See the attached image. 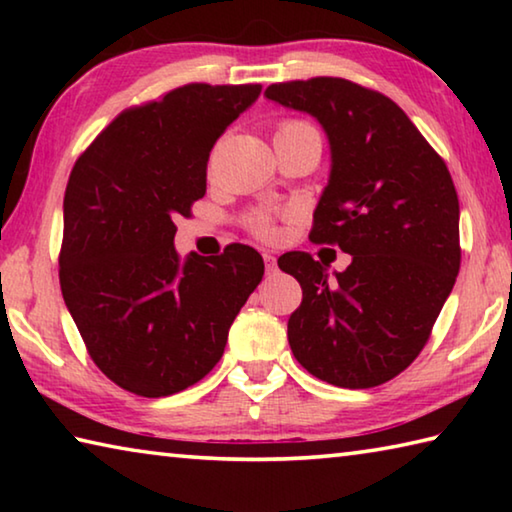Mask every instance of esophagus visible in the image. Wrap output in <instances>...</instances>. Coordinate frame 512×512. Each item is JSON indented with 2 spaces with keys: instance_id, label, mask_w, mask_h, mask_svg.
<instances>
[{
  "instance_id": "34e87169",
  "label": "esophagus",
  "mask_w": 512,
  "mask_h": 512,
  "mask_svg": "<svg viewBox=\"0 0 512 512\" xmlns=\"http://www.w3.org/2000/svg\"><path fill=\"white\" fill-rule=\"evenodd\" d=\"M264 262H266V273H275V257L271 253H264Z\"/></svg>"
}]
</instances>
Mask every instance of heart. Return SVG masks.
I'll use <instances>...</instances> for the list:
<instances>
[{
  "instance_id": "obj_1",
  "label": "heart",
  "mask_w": 512,
  "mask_h": 512,
  "mask_svg": "<svg viewBox=\"0 0 512 512\" xmlns=\"http://www.w3.org/2000/svg\"><path fill=\"white\" fill-rule=\"evenodd\" d=\"M302 126H309V124H305V121H293V119H289V121H282L277 131H291V128H302ZM250 228H253L255 235H259V237H271L273 230H275L271 216H268V214H255V216H250Z\"/></svg>"
}]
</instances>
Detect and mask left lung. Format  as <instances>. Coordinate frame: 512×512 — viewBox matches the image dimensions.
Wrapping results in <instances>:
<instances>
[{
	"label": "left lung",
	"instance_id": "left-lung-1",
	"mask_svg": "<svg viewBox=\"0 0 512 512\" xmlns=\"http://www.w3.org/2000/svg\"><path fill=\"white\" fill-rule=\"evenodd\" d=\"M264 94L309 112L327 133L332 169L309 239L352 255L334 277L309 253L277 259L302 287L287 332L293 357L327 384H384L429 341L461 268L452 176L381 92L316 76L273 83Z\"/></svg>",
	"mask_w": 512,
	"mask_h": 512
}]
</instances>
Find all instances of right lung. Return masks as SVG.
I'll return each mask as SVG.
<instances>
[{
	"label": "right lung",
	"instance_id": "1",
	"mask_svg": "<svg viewBox=\"0 0 512 512\" xmlns=\"http://www.w3.org/2000/svg\"><path fill=\"white\" fill-rule=\"evenodd\" d=\"M259 92L189 83L128 108L69 173L60 291L92 361L128 393L167 397L201 381L262 282L250 246L185 262L173 248V221L205 196L212 146Z\"/></svg>",
	"mask_w": 512,
	"mask_h": 512
}]
</instances>
